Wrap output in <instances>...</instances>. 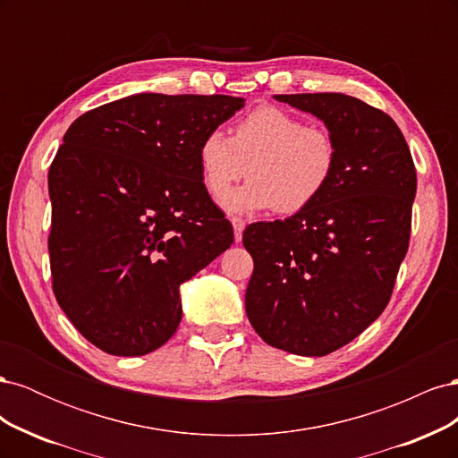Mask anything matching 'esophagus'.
<instances>
[{
  "mask_svg": "<svg viewBox=\"0 0 458 458\" xmlns=\"http://www.w3.org/2000/svg\"><path fill=\"white\" fill-rule=\"evenodd\" d=\"M231 224H233V229H234V241L241 242L242 231H244V219L239 217V216H233L231 217Z\"/></svg>",
  "mask_w": 458,
  "mask_h": 458,
  "instance_id": "34e87169",
  "label": "esophagus"
}]
</instances>
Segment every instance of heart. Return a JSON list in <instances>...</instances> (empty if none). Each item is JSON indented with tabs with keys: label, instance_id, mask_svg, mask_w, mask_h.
<instances>
[{
	"label": "heart",
	"instance_id": "heart-1",
	"mask_svg": "<svg viewBox=\"0 0 458 458\" xmlns=\"http://www.w3.org/2000/svg\"><path fill=\"white\" fill-rule=\"evenodd\" d=\"M336 137L325 126L303 123L284 108L261 105L242 116L231 140L208 131L199 145V164L208 192L224 199L248 172L242 189L225 200L234 212L266 210L290 216L310 208L338 172Z\"/></svg>",
	"mask_w": 458,
	"mask_h": 458
}]
</instances>
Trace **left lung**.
<instances>
[{
    "label": "left lung",
    "instance_id": "obj_1",
    "mask_svg": "<svg viewBox=\"0 0 458 458\" xmlns=\"http://www.w3.org/2000/svg\"><path fill=\"white\" fill-rule=\"evenodd\" d=\"M336 137L338 172L310 208L252 224L246 315L273 348L321 357L377 321L392 298L409 239L417 170L397 123L344 93L275 95Z\"/></svg>",
    "mask_w": 458,
    "mask_h": 458
}]
</instances>
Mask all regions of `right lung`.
<instances>
[{
  "label": "right lung",
  "mask_w": 458,
  "mask_h": 458,
  "mask_svg": "<svg viewBox=\"0 0 458 458\" xmlns=\"http://www.w3.org/2000/svg\"><path fill=\"white\" fill-rule=\"evenodd\" d=\"M242 105L140 93L88 110L64 133L49 168L53 293L105 353L137 357L168 342L179 286L233 244L199 145Z\"/></svg>",
  "instance_id": "1"
}]
</instances>
